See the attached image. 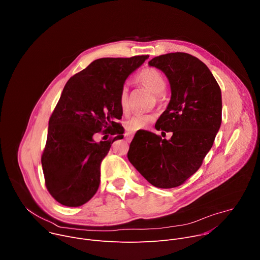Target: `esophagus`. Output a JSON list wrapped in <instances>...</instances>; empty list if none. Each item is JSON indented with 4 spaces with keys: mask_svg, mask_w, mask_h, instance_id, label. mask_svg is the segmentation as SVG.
Listing matches in <instances>:
<instances>
[{
    "mask_svg": "<svg viewBox=\"0 0 260 260\" xmlns=\"http://www.w3.org/2000/svg\"><path fill=\"white\" fill-rule=\"evenodd\" d=\"M125 139L127 140V141H131L132 139H133V134L132 133H125Z\"/></svg>",
    "mask_w": 260,
    "mask_h": 260,
    "instance_id": "34e87169",
    "label": "esophagus"
}]
</instances>
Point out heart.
I'll return each mask as SVG.
<instances>
[{"mask_svg":"<svg viewBox=\"0 0 260 260\" xmlns=\"http://www.w3.org/2000/svg\"><path fill=\"white\" fill-rule=\"evenodd\" d=\"M136 82L142 86L149 89L156 95H160L166 90V79L161 72L154 68H145L138 73L136 76ZM120 110L122 113H127L129 109V100H128V90L126 87H123L119 93L118 99ZM155 120V115L153 114H137L128 119L125 123V127L128 132L135 133L137 131L147 127L150 123Z\"/></svg>","mask_w":260,"mask_h":260,"instance_id":"b5f03b06","label":"heart"}]
</instances>
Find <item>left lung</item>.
<instances>
[{"label": "left lung", "instance_id": "1", "mask_svg": "<svg viewBox=\"0 0 260 260\" xmlns=\"http://www.w3.org/2000/svg\"><path fill=\"white\" fill-rule=\"evenodd\" d=\"M148 64L164 72L170 82L171 100L155 128L173 135L167 140L137 132L127 158L153 186L173 188L200 169L213 146L221 125V90L209 68L188 53L159 55Z\"/></svg>", "mask_w": 260, "mask_h": 260}]
</instances>
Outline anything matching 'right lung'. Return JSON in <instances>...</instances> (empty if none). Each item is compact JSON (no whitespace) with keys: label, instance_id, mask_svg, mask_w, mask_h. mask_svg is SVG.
<instances>
[{"label":"right lung","instance_id":"obj_1","mask_svg":"<svg viewBox=\"0 0 260 260\" xmlns=\"http://www.w3.org/2000/svg\"><path fill=\"white\" fill-rule=\"evenodd\" d=\"M148 57L95 59L64 85L41 158L46 187L59 204L79 207L95 194L101 162L113 142L123 138L124 128L116 121L122 116L119 93ZM103 129L114 140L95 142L94 135Z\"/></svg>","mask_w":260,"mask_h":260}]
</instances>
